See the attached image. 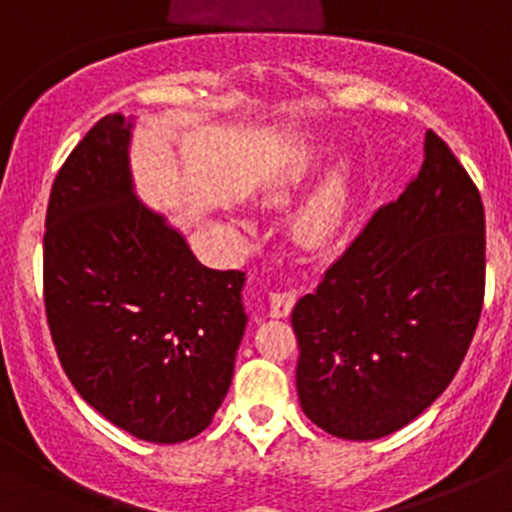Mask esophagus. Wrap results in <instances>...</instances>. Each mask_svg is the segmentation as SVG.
<instances>
[{"label": "esophagus", "instance_id": "1", "mask_svg": "<svg viewBox=\"0 0 512 512\" xmlns=\"http://www.w3.org/2000/svg\"><path fill=\"white\" fill-rule=\"evenodd\" d=\"M295 305V293L285 290V293H271L268 295V315L276 317V320H283V317L290 315Z\"/></svg>", "mask_w": 512, "mask_h": 512}]
</instances>
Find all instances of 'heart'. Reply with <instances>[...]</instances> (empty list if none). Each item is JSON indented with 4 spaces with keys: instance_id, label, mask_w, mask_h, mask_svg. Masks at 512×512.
Returning a JSON list of instances; mask_svg holds the SVG:
<instances>
[{
    "instance_id": "obj_1",
    "label": "heart",
    "mask_w": 512,
    "mask_h": 512,
    "mask_svg": "<svg viewBox=\"0 0 512 512\" xmlns=\"http://www.w3.org/2000/svg\"><path fill=\"white\" fill-rule=\"evenodd\" d=\"M317 166L320 156L315 151L298 153V158L268 175L263 183V197L268 202H288L295 192L305 188ZM351 185H354V166L351 161H339L298 207L290 232L302 249H322L337 239L349 219Z\"/></svg>"
}]
</instances>
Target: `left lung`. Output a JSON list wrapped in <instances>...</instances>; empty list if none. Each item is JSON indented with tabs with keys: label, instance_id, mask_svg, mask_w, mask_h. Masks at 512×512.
<instances>
[{
	"label": "left lung",
	"instance_id": "obj_1",
	"mask_svg": "<svg viewBox=\"0 0 512 512\" xmlns=\"http://www.w3.org/2000/svg\"><path fill=\"white\" fill-rule=\"evenodd\" d=\"M483 232L476 185L427 131L420 173L290 315L300 408L317 427L381 439L444 393L481 315Z\"/></svg>",
	"mask_w": 512,
	"mask_h": 512
}]
</instances>
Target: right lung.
Instances as JSON below:
<instances>
[{"instance_id":"obj_1","label":"right lung","mask_w":512,"mask_h":512,"mask_svg":"<svg viewBox=\"0 0 512 512\" xmlns=\"http://www.w3.org/2000/svg\"><path fill=\"white\" fill-rule=\"evenodd\" d=\"M134 119L109 114L53 183L43 295L70 383L119 430L195 437L232 386L249 317L241 271L202 266L166 214L136 195Z\"/></svg>"}]
</instances>
